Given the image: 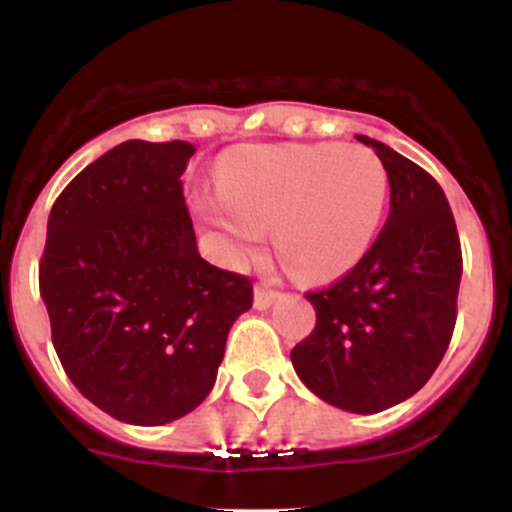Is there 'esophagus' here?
<instances>
[{
    "instance_id": "34e87169",
    "label": "esophagus",
    "mask_w": 512,
    "mask_h": 512,
    "mask_svg": "<svg viewBox=\"0 0 512 512\" xmlns=\"http://www.w3.org/2000/svg\"><path fill=\"white\" fill-rule=\"evenodd\" d=\"M277 299L275 289H267V287H255V307L257 309H270L272 302Z\"/></svg>"
}]
</instances>
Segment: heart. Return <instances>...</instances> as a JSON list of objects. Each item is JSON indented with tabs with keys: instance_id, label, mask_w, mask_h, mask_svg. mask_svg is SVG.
<instances>
[{
	"instance_id": "heart-1",
	"label": "heart",
	"mask_w": 512,
	"mask_h": 512,
	"mask_svg": "<svg viewBox=\"0 0 512 512\" xmlns=\"http://www.w3.org/2000/svg\"><path fill=\"white\" fill-rule=\"evenodd\" d=\"M389 203V173L371 148L255 146L230 153L220 190L200 200L230 260L255 255L272 225L277 250L309 280L352 270Z\"/></svg>"
}]
</instances>
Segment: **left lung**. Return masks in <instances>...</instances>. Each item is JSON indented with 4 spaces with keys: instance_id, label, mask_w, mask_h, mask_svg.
<instances>
[{
    "instance_id": "obj_1",
    "label": "left lung",
    "mask_w": 512,
    "mask_h": 512,
    "mask_svg": "<svg viewBox=\"0 0 512 512\" xmlns=\"http://www.w3.org/2000/svg\"><path fill=\"white\" fill-rule=\"evenodd\" d=\"M389 173V218L342 280L304 297L317 324L292 349L302 384L352 414L411 399L436 371L456 327L461 240L441 185L414 160L369 136Z\"/></svg>"
}]
</instances>
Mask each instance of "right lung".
Wrapping results in <instances>:
<instances>
[{
  "label": "right lung",
  "mask_w": 512,
  "mask_h": 512,
  "mask_svg": "<svg viewBox=\"0 0 512 512\" xmlns=\"http://www.w3.org/2000/svg\"><path fill=\"white\" fill-rule=\"evenodd\" d=\"M195 146L126 141L86 165L46 225L39 292L76 389L133 426L190 414L213 391L252 282L203 260L183 198Z\"/></svg>",
  "instance_id": "1"
}]
</instances>
